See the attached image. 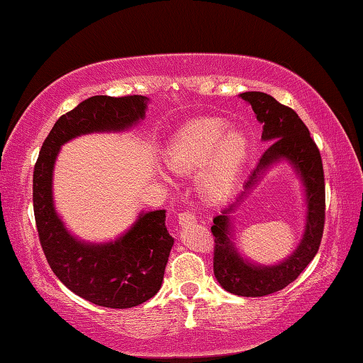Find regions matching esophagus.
Segmentation results:
<instances>
[{
	"label": "esophagus",
	"mask_w": 363,
	"mask_h": 363,
	"mask_svg": "<svg viewBox=\"0 0 363 363\" xmlns=\"http://www.w3.org/2000/svg\"><path fill=\"white\" fill-rule=\"evenodd\" d=\"M177 220H179V225L184 226V225L194 223V221H196V215H194L192 212H189V210H186V212H181L179 213V216H177Z\"/></svg>",
	"instance_id": "obj_1"
}]
</instances>
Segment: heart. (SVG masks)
<instances>
[{"mask_svg":"<svg viewBox=\"0 0 363 363\" xmlns=\"http://www.w3.org/2000/svg\"><path fill=\"white\" fill-rule=\"evenodd\" d=\"M250 153L245 130L228 127L220 117L194 118L169 138L164 161L172 171L189 172L199 167V189L207 197H221L235 186Z\"/></svg>","mask_w":363,"mask_h":363,"instance_id":"obj_1","label":"heart"}]
</instances>
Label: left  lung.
<instances>
[{
  "label": "left lung",
  "mask_w": 363,
  "mask_h": 363,
  "mask_svg": "<svg viewBox=\"0 0 363 363\" xmlns=\"http://www.w3.org/2000/svg\"><path fill=\"white\" fill-rule=\"evenodd\" d=\"M240 97L251 104L256 118L262 123V142H267L269 147L245 182V191L213 218V274L230 294L264 296L294 282L320 250L324 230V172L320 150L298 113L259 91L242 93ZM282 160L292 166L303 184L307 203L306 231L297 250L289 258L272 267H262L247 262L237 251L229 213L260 180L263 172Z\"/></svg>",
  "instance_id": "1"
}]
</instances>
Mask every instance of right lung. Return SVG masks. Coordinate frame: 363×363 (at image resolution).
I'll use <instances>...</instances> for the list:
<instances>
[{
    "mask_svg": "<svg viewBox=\"0 0 363 363\" xmlns=\"http://www.w3.org/2000/svg\"><path fill=\"white\" fill-rule=\"evenodd\" d=\"M145 96H93L62 116L43 142L34 167V215L48 266L73 294L106 308L138 306L158 294L174 238L166 210L140 212L125 233L109 242L69 233L53 202V167L60 148L88 133L125 132L145 118Z\"/></svg>",
    "mask_w": 363,
    "mask_h": 363,
    "instance_id": "right-lung-1",
    "label": "right lung"
}]
</instances>
